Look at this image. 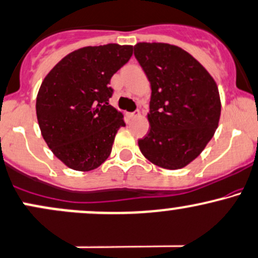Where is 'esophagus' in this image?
<instances>
[{
    "label": "esophagus",
    "instance_id": "obj_1",
    "mask_svg": "<svg viewBox=\"0 0 258 258\" xmlns=\"http://www.w3.org/2000/svg\"><path fill=\"white\" fill-rule=\"evenodd\" d=\"M140 116V111H135V112H130L128 114V117L130 118H136Z\"/></svg>",
    "mask_w": 258,
    "mask_h": 258
}]
</instances>
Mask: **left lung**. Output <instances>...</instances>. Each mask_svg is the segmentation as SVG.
<instances>
[{
    "mask_svg": "<svg viewBox=\"0 0 258 258\" xmlns=\"http://www.w3.org/2000/svg\"><path fill=\"white\" fill-rule=\"evenodd\" d=\"M135 57L152 88L148 135L138 141L149 161L181 169L196 159L216 132L220 99L214 79L180 47L140 42Z\"/></svg>",
    "mask_w": 258,
    "mask_h": 258,
    "instance_id": "8db88e82",
    "label": "left lung"
}]
</instances>
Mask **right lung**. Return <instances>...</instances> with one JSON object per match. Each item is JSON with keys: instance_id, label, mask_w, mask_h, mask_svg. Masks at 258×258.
<instances>
[{"instance_id": "right-lung-1", "label": "right lung", "mask_w": 258, "mask_h": 258, "mask_svg": "<svg viewBox=\"0 0 258 258\" xmlns=\"http://www.w3.org/2000/svg\"><path fill=\"white\" fill-rule=\"evenodd\" d=\"M128 45L73 51L50 71L36 98L41 135L53 154L73 170L98 168L111 153L122 114L109 104L110 79L132 56Z\"/></svg>"}]
</instances>
